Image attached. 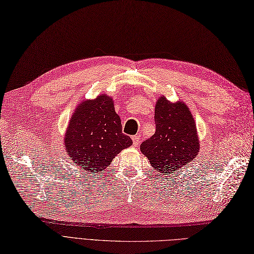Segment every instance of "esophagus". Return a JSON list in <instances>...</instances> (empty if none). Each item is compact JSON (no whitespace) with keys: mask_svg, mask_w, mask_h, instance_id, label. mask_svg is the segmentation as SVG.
Wrapping results in <instances>:
<instances>
[{"mask_svg":"<svg viewBox=\"0 0 254 254\" xmlns=\"http://www.w3.org/2000/svg\"><path fill=\"white\" fill-rule=\"evenodd\" d=\"M132 140H133V145L134 146H137L139 144V142H140V140H139V135H135L132 137Z\"/></svg>","mask_w":254,"mask_h":254,"instance_id":"34e87169","label":"esophagus"}]
</instances>
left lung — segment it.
I'll return each instance as SVG.
<instances>
[{"label":"left lung","instance_id":"obj_1","mask_svg":"<svg viewBox=\"0 0 254 254\" xmlns=\"http://www.w3.org/2000/svg\"><path fill=\"white\" fill-rule=\"evenodd\" d=\"M154 118L156 132L141 143L140 151L160 174H172L199 152L195 121L186 103L170 102L165 96L155 105Z\"/></svg>","mask_w":254,"mask_h":254}]
</instances>
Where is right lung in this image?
Wrapping results in <instances>:
<instances>
[{"label": "right lung", "mask_w": 254, "mask_h": 254, "mask_svg": "<svg viewBox=\"0 0 254 254\" xmlns=\"http://www.w3.org/2000/svg\"><path fill=\"white\" fill-rule=\"evenodd\" d=\"M132 143V139L122 133L113 99L105 94L77 106L64 138L71 160L92 173L106 169L118 153Z\"/></svg>", "instance_id": "obj_1"}]
</instances>
